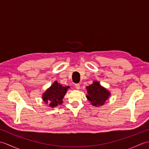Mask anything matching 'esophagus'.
I'll use <instances>...</instances> for the list:
<instances>
[{
    "label": "esophagus",
    "mask_w": 149,
    "mask_h": 149,
    "mask_svg": "<svg viewBox=\"0 0 149 149\" xmlns=\"http://www.w3.org/2000/svg\"><path fill=\"white\" fill-rule=\"evenodd\" d=\"M75 87L77 90H79L80 89V84H76L75 85Z\"/></svg>",
    "instance_id": "esophagus-1"
}]
</instances>
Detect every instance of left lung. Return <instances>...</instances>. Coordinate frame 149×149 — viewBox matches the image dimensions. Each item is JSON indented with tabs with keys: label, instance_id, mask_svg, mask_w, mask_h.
I'll return each mask as SVG.
<instances>
[{
	"label": "left lung",
	"instance_id": "obj_1",
	"mask_svg": "<svg viewBox=\"0 0 149 149\" xmlns=\"http://www.w3.org/2000/svg\"><path fill=\"white\" fill-rule=\"evenodd\" d=\"M88 95L86 98L93 106H103L110 96V92L101 86L98 81L86 87Z\"/></svg>",
	"mask_w": 149,
	"mask_h": 149
}]
</instances>
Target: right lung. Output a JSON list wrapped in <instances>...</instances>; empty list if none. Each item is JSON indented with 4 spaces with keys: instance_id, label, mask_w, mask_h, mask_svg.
Instances as JSON below:
<instances>
[{
    "instance_id": "1",
    "label": "right lung",
    "mask_w": 149,
    "mask_h": 149,
    "mask_svg": "<svg viewBox=\"0 0 149 149\" xmlns=\"http://www.w3.org/2000/svg\"><path fill=\"white\" fill-rule=\"evenodd\" d=\"M69 88V86H63L55 81L43 94V100L50 107H54L59 104H61L63 97Z\"/></svg>"
}]
</instances>
